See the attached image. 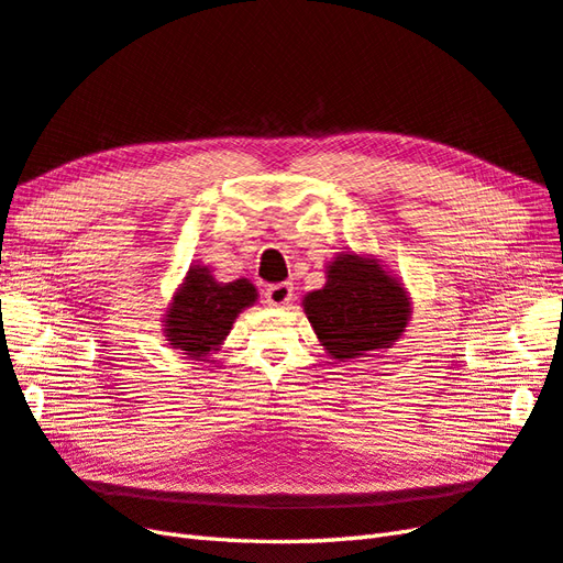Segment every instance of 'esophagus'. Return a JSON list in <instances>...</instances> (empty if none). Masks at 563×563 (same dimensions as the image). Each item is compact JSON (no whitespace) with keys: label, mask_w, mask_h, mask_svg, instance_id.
Instances as JSON below:
<instances>
[{"label":"esophagus","mask_w":563,"mask_h":563,"mask_svg":"<svg viewBox=\"0 0 563 563\" xmlns=\"http://www.w3.org/2000/svg\"><path fill=\"white\" fill-rule=\"evenodd\" d=\"M295 299V287L290 283H278L271 285L266 290V301L271 307H287Z\"/></svg>","instance_id":"obj_1"}]
</instances>
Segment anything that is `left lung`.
I'll use <instances>...</instances> for the list:
<instances>
[{"mask_svg": "<svg viewBox=\"0 0 563 563\" xmlns=\"http://www.w3.org/2000/svg\"><path fill=\"white\" fill-rule=\"evenodd\" d=\"M303 313L334 361L391 349L412 316L408 287L371 254L342 252L325 266V285L303 295Z\"/></svg>", "mask_w": 563, "mask_h": 563, "instance_id": "1", "label": "left lung"}]
</instances>
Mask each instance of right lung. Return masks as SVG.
<instances>
[{"mask_svg": "<svg viewBox=\"0 0 563 563\" xmlns=\"http://www.w3.org/2000/svg\"><path fill=\"white\" fill-rule=\"evenodd\" d=\"M256 299L260 292L247 278L219 283L210 266L192 264L165 311L163 332L172 349L205 361L212 351L221 349L235 318Z\"/></svg>", "mask_w": 563, "mask_h": 563, "instance_id": "right-lung-1", "label": "right lung"}]
</instances>
